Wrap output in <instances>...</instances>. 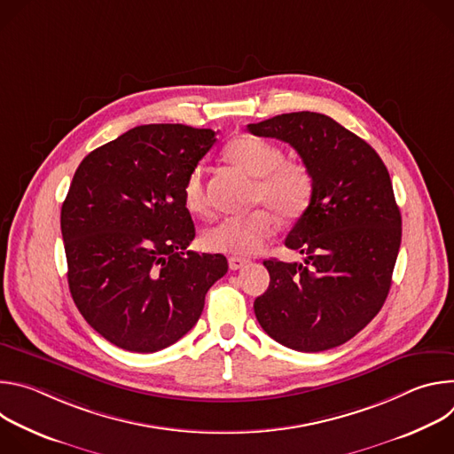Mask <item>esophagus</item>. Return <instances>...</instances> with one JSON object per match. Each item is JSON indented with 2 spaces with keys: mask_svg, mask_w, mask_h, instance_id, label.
<instances>
[{
  "mask_svg": "<svg viewBox=\"0 0 454 454\" xmlns=\"http://www.w3.org/2000/svg\"><path fill=\"white\" fill-rule=\"evenodd\" d=\"M246 264H247V261H244V258H239V256H230L228 258V266H230L231 271L242 270Z\"/></svg>",
  "mask_w": 454,
  "mask_h": 454,
  "instance_id": "esophagus-1",
  "label": "esophagus"
}]
</instances>
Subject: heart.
Returning <instances> with one entry per match:
<instances>
[{
    "mask_svg": "<svg viewBox=\"0 0 454 454\" xmlns=\"http://www.w3.org/2000/svg\"><path fill=\"white\" fill-rule=\"evenodd\" d=\"M224 158L256 177L253 200L266 205L244 215L221 219L203 233L207 249L231 256H249L261 251L277 231V215L293 223L300 219L310 207L314 196V176L307 163L284 158V151L261 137L240 135L224 147ZM184 205L190 212L205 214L207 196L203 183V168L193 167L183 184Z\"/></svg>",
    "mask_w": 454,
    "mask_h": 454,
    "instance_id": "obj_1",
    "label": "heart"
}]
</instances>
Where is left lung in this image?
Returning <instances> with one entry per match:
<instances>
[{"mask_svg": "<svg viewBox=\"0 0 454 454\" xmlns=\"http://www.w3.org/2000/svg\"><path fill=\"white\" fill-rule=\"evenodd\" d=\"M289 144L314 176L307 212L286 239L303 262L264 261L270 287L253 303L280 345L321 352L347 343L380 310L392 286L403 221L379 154L327 114L300 111L249 123Z\"/></svg>", "mask_w": 454, "mask_h": 454, "instance_id": "left-lung-1", "label": "left lung"}]
</instances>
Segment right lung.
Wrapping results in <instances>:
<instances>
[{
  "label": "right lung",
  "mask_w": 454,
  "mask_h": 454,
  "mask_svg": "<svg viewBox=\"0 0 454 454\" xmlns=\"http://www.w3.org/2000/svg\"><path fill=\"white\" fill-rule=\"evenodd\" d=\"M215 144L212 129L140 125L90 153L60 210L68 286L109 343L151 354L196 325L223 254L186 251L196 237L184 205L188 172Z\"/></svg>",
  "instance_id": "right-lung-1"
}]
</instances>
